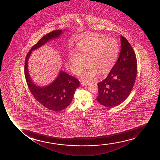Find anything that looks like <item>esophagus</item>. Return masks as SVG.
Masks as SVG:
<instances>
[{
    "label": "esophagus",
    "instance_id": "esophagus-1",
    "mask_svg": "<svg viewBox=\"0 0 160 160\" xmlns=\"http://www.w3.org/2000/svg\"><path fill=\"white\" fill-rule=\"evenodd\" d=\"M89 85H90L89 83H85V82H81V85L83 86H88Z\"/></svg>",
    "mask_w": 160,
    "mask_h": 160
}]
</instances>
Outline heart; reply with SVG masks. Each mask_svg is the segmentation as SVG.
Returning <instances> with one entry per match:
<instances>
[{"instance_id":"obj_1","label":"heart","mask_w":160,"mask_h":160,"mask_svg":"<svg viewBox=\"0 0 160 160\" xmlns=\"http://www.w3.org/2000/svg\"><path fill=\"white\" fill-rule=\"evenodd\" d=\"M77 47L78 52L72 51L70 53V68L75 74H79L85 67L86 61L88 67L82 75L85 82L94 80L98 74L109 72L119 52L118 42L112 38H85L78 42Z\"/></svg>"}]
</instances>
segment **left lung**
<instances>
[{"label":"left lung","mask_w":160,"mask_h":160,"mask_svg":"<svg viewBox=\"0 0 160 160\" xmlns=\"http://www.w3.org/2000/svg\"><path fill=\"white\" fill-rule=\"evenodd\" d=\"M118 59L106 79L98 83L97 101L106 107L120 105L128 97L136 81L137 63L136 54L127 40L121 35Z\"/></svg>","instance_id":"1"}]
</instances>
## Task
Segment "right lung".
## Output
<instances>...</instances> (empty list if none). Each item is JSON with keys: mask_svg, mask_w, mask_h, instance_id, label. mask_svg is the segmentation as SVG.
<instances>
[{"mask_svg": "<svg viewBox=\"0 0 160 160\" xmlns=\"http://www.w3.org/2000/svg\"><path fill=\"white\" fill-rule=\"evenodd\" d=\"M63 31H52L40 39L27 53L24 65L25 78L32 94L44 107L54 112L61 111L70 104L75 90L79 87L80 82L76 78L61 70L57 78L51 83L45 86L37 85L33 82L29 74L28 59L32 51L39 48L51 40L59 37L63 33Z\"/></svg>", "mask_w": 160, "mask_h": 160, "instance_id": "right-lung-1", "label": "right lung"}]
</instances>
